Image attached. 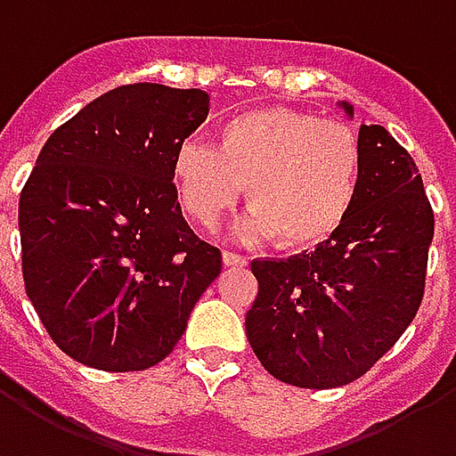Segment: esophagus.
Segmentation results:
<instances>
[{
    "label": "esophagus",
    "mask_w": 456,
    "mask_h": 456,
    "mask_svg": "<svg viewBox=\"0 0 456 456\" xmlns=\"http://www.w3.org/2000/svg\"><path fill=\"white\" fill-rule=\"evenodd\" d=\"M222 261H224V265H227V268H244L246 265L244 256L232 254V251H224V254H222Z\"/></svg>",
    "instance_id": "1"
}]
</instances>
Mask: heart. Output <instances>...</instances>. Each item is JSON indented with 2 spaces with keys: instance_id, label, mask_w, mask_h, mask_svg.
<instances>
[{
  "instance_id": "1",
  "label": "heart",
  "mask_w": 456,
  "mask_h": 456,
  "mask_svg": "<svg viewBox=\"0 0 456 456\" xmlns=\"http://www.w3.org/2000/svg\"><path fill=\"white\" fill-rule=\"evenodd\" d=\"M362 151L348 125L292 108L246 110L222 123L217 144L183 140L174 181L185 212L215 229L246 185L241 239L309 248L331 239L360 193Z\"/></svg>"
}]
</instances>
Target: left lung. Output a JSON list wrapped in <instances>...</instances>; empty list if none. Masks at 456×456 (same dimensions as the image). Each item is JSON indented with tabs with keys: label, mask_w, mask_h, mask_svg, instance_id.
<instances>
[{
	"label": "left lung",
	"mask_w": 456,
	"mask_h": 456,
	"mask_svg": "<svg viewBox=\"0 0 456 456\" xmlns=\"http://www.w3.org/2000/svg\"><path fill=\"white\" fill-rule=\"evenodd\" d=\"M353 118V106L338 101ZM360 193L343 227L312 254L256 258L246 312L256 357L280 382H355L413 322L426 288L435 219L423 178L382 125H360Z\"/></svg>",
	"instance_id": "8db88e82"
}]
</instances>
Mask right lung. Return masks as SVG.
<instances>
[{"label": "right lung", "instance_id": "right-lung-1", "mask_svg": "<svg viewBox=\"0 0 456 456\" xmlns=\"http://www.w3.org/2000/svg\"><path fill=\"white\" fill-rule=\"evenodd\" d=\"M200 89L127 84L57 127L19 200L26 295L62 353L106 372L157 365L222 271L183 219L174 154Z\"/></svg>", "mask_w": 456, "mask_h": 456}]
</instances>
